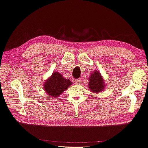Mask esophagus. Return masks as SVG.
I'll list each match as a JSON object with an SVG mask.
<instances>
[{"mask_svg": "<svg viewBox=\"0 0 148 148\" xmlns=\"http://www.w3.org/2000/svg\"><path fill=\"white\" fill-rule=\"evenodd\" d=\"M74 83L75 84H77V85H81L82 82H81V80L80 79H77V80H75L74 81Z\"/></svg>", "mask_w": 148, "mask_h": 148, "instance_id": "1", "label": "esophagus"}]
</instances>
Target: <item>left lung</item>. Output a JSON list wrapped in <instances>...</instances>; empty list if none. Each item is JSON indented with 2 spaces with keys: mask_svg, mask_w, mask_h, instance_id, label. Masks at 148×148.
Returning a JSON list of instances; mask_svg holds the SVG:
<instances>
[{
  "mask_svg": "<svg viewBox=\"0 0 148 148\" xmlns=\"http://www.w3.org/2000/svg\"><path fill=\"white\" fill-rule=\"evenodd\" d=\"M88 79H89L88 87L92 92L99 93L104 90L105 84L99 71L95 70L93 71V73L90 75V77H88Z\"/></svg>",
  "mask_w": 148,
  "mask_h": 148,
  "instance_id": "obj_1",
  "label": "left lung"
}]
</instances>
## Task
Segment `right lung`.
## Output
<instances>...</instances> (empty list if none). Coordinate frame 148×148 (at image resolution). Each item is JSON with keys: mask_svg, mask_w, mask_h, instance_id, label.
I'll use <instances>...</instances> for the list:
<instances>
[{"mask_svg": "<svg viewBox=\"0 0 148 148\" xmlns=\"http://www.w3.org/2000/svg\"><path fill=\"white\" fill-rule=\"evenodd\" d=\"M72 84L73 82L69 79H64L60 73L54 72L44 83L43 86L49 95L56 97L67 90V87L72 85Z\"/></svg>", "mask_w": 148, "mask_h": 148, "instance_id": "obj_1", "label": "right lung"}]
</instances>
